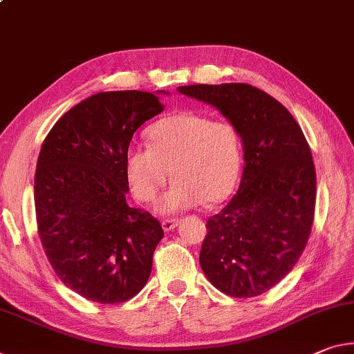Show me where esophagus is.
Instances as JSON below:
<instances>
[{
	"label": "esophagus",
	"mask_w": 354,
	"mask_h": 354,
	"mask_svg": "<svg viewBox=\"0 0 354 354\" xmlns=\"http://www.w3.org/2000/svg\"><path fill=\"white\" fill-rule=\"evenodd\" d=\"M178 223V218H164V221H162V228H164L165 232H171Z\"/></svg>",
	"instance_id": "obj_1"
}]
</instances>
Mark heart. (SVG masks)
I'll return each mask as SVG.
<instances>
[{
    "instance_id": "1",
    "label": "heart",
    "mask_w": 354,
    "mask_h": 354,
    "mask_svg": "<svg viewBox=\"0 0 354 354\" xmlns=\"http://www.w3.org/2000/svg\"><path fill=\"white\" fill-rule=\"evenodd\" d=\"M147 137L148 147L131 148L124 159L129 187L142 203H153L170 176L175 183L157 205L162 214L218 205L236 187L243 147L232 122L181 111L156 121Z\"/></svg>"
}]
</instances>
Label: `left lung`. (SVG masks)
Returning a JSON list of instances; mask_svg holds the SVG:
<instances>
[{
	"label": "left lung",
	"mask_w": 354,
	"mask_h": 354,
	"mask_svg": "<svg viewBox=\"0 0 354 354\" xmlns=\"http://www.w3.org/2000/svg\"><path fill=\"white\" fill-rule=\"evenodd\" d=\"M178 91L216 106L243 140L239 190L207 218L200 265L222 293L254 298L287 276L310 236L317 198L310 147L290 111L248 83Z\"/></svg>",
	"instance_id": "8db88e82"
}]
</instances>
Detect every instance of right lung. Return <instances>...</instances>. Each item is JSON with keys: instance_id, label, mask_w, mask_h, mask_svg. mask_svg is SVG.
<instances>
[{"instance_id": "right-lung-1", "label": "right lung", "mask_w": 354, "mask_h": 354, "mask_svg": "<svg viewBox=\"0 0 354 354\" xmlns=\"http://www.w3.org/2000/svg\"><path fill=\"white\" fill-rule=\"evenodd\" d=\"M162 110L153 93H97L56 121L39 153L44 252L66 287L99 304L124 302L145 287L164 236L157 218L126 203L124 171L133 133Z\"/></svg>"}]
</instances>
